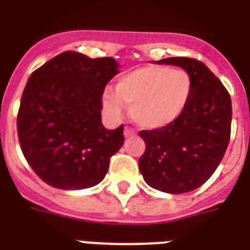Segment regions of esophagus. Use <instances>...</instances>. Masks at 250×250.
<instances>
[{"label": "esophagus", "instance_id": "1", "mask_svg": "<svg viewBox=\"0 0 250 250\" xmlns=\"http://www.w3.org/2000/svg\"><path fill=\"white\" fill-rule=\"evenodd\" d=\"M136 136V132L135 129H132L131 127H125V137H135Z\"/></svg>", "mask_w": 250, "mask_h": 250}]
</instances>
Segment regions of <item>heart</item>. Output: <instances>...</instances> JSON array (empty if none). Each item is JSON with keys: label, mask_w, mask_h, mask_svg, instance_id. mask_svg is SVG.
I'll list each match as a JSON object with an SVG mask.
<instances>
[{"label": "heart", "mask_w": 250, "mask_h": 250, "mask_svg": "<svg viewBox=\"0 0 250 250\" xmlns=\"http://www.w3.org/2000/svg\"><path fill=\"white\" fill-rule=\"evenodd\" d=\"M193 80L186 70L166 66H145L118 80L115 93L106 90L104 106L119 117L123 104L129 106L133 122L141 128L157 129L178 119L189 104Z\"/></svg>", "instance_id": "heart-1"}]
</instances>
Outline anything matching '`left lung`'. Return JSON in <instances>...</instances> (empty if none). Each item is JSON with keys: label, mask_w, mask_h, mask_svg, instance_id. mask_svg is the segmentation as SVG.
Wrapping results in <instances>:
<instances>
[{"label": "left lung", "mask_w": 250, "mask_h": 250, "mask_svg": "<svg viewBox=\"0 0 250 250\" xmlns=\"http://www.w3.org/2000/svg\"><path fill=\"white\" fill-rule=\"evenodd\" d=\"M157 63L184 68L192 76L193 92L187 109L174 123L140 131L145 152L139 168L154 189L186 193L201 187L225 156L231 136V97L201 61L172 57Z\"/></svg>", "instance_id": "left-lung-1"}]
</instances>
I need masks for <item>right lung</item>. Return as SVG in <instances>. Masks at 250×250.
<instances>
[{
  "label": "right lung",
  "instance_id": "obj_1",
  "mask_svg": "<svg viewBox=\"0 0 250 250\" xmlns=\"http://www.w3.org/2000/svg\"><path fill=\"white\" fill-rule=\"evenodd\" d=\"M111 57L64 52L33 71L18 111L21 152L39 178L60 189H84L105 178L125 143L123 125L106 129L102 94L117 75Z\"/></svg>",
  "mask_w": 250,
  "mask_h": 250
}]
</instances>
